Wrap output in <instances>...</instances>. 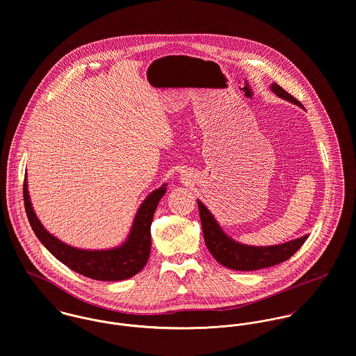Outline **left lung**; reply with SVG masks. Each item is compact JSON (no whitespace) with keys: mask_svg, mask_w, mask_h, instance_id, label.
<instances>
[{"mask_svg":"<svg viewBox=\"0 0 356 356\" xmlns=\"http://www.w3.org/2000/svg\"><path fill=\"white\" fill-rule=\"evenodd\" d=\"M272 91L277 94L280 98L286 99L300 108L303 105L286 92L282 87L277 83L272 84ZM199 216L202 222V231L204 236V243L211 255L220 262L222 266L240 272H252L258 269H265L269 266H275L286 259H289L307 240L309 235L299 237L282 244L277 245H268V247H257V245H247L235 241L232 237L228 236L218 222L214 220L213 214L207 210V207L197 200Z\"/></svg>","mask_w":356,"mask_h":356,"instance_id":"8db88e82","label":"left lung"}]
</instances>
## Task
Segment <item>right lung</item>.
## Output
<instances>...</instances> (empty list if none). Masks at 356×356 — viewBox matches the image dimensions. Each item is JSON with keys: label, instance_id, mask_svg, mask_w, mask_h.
Instances as JSON below:
<instances>
[{"label": "right lung", "instance_id": "right-lung-1", "mask_svg": "<svg viewBox=\"0 0 356 356\" xmlns=\"http://www.w3.org/2000/svg\"><path fill=\"white\" fill-rule=\"evenodd\" d=\"M166 183L162 184L143 200L127 240L120 247L109 250H80L49 234L33 209L27 187V175L24 176L23 197L34 234L60 262L81 276L99 281H120L139 273L149 261L152 248L150 227L159 200L166 193Z\"/></svg>", "mask_w": 356, "mask_h": 356}]
</instances>
